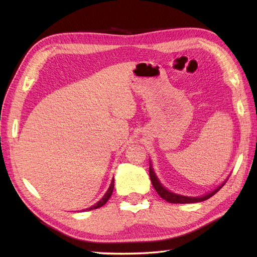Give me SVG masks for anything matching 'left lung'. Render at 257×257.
Masks as SVG:
<instances>
[{"label":"left lung","instance_id":"left-lung-1","mask_svg":"<svg viewBox=\"0 0 257 257\" xmlns=\"http://www.w3.org/2000/svg\"><path fill=\"white\" fill-rule=\"evenodd\" d=\"M149 176L151 179L152 185H154V188L156 189L157 193L159 194L163 200H166L167 202H170V203H195V202L205 201L207 199H210L211 196L214 195L217 191H219L223 187V185H224V183H223L222 185H220L219 188L213 191V192L206 194L204 196H200V198H190V196H183V195L172 193V192H170V191H168L167 189L163 188L162 184L159 182V180L157 179L156 174L154 172V169H152L151 167H149Z\"/></svg>","mask_w":257,"mask_h":257}]
</instances>
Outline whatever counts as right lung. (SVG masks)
<instances>
[{
    "label": "right lung",
    "mask_w": 257,
    "mask_h": 257,
    "mask_svg": "<svg viewBox=\"0 0 257 257\" xmlns=\"http://www.w3.org/2000/svg\"><path fill=\"white\" fill-rule=\"evenodd\" d=\"M113 183H114V180H112L111 181V184H110V187H109V189H108V191L106 192V194L103 195V198L98 202V203H96L95 205H92L91 207H89V209H87L88 211H90V210H95V209H98V207H100V206H102V205H105L106 203H107V201L109 200V198H110L111 196V194H112V191H113ZM86 210V211H87Z\"/></svg>",
    "instance_id": "1"
}]
</instances>
